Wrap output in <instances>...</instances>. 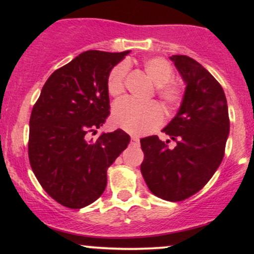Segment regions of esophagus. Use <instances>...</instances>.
<instances>
[{"label":"esophagus","mask_w":254,"mask_h":254,"mask_svg":"<svg viewBox=\"0 0 254 254\" xmlns=\"http://www.w3.org/2000/svg\"><path fill=\"white\" fill-rule=\"evenodd\" d=\"M131 143L132 144H138L139 143V138L137 136H131Z\"/></svg>","instance_id":"34e87169"}]
</instances>
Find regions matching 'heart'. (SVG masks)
<instances>
[{
    "instance_id": "heart-1",
    "label": "heart",
    "mask_w": 254,
    "mask_h": 254,
    "mask_svg": "<svg viewBox=\"0 0 254 254\" xmlns=\"http://www.w3.org/2000/svg\"><path fill=\"white\" fill-rule=\"evenodd\" d=\"M147 76L156 84L155 93L168 110H174L183 103L185 88L173 80L172 64L162 57H148L142 61ZM127 74V63H119L111 69L107 76V92L118 97L125 89ZM112 121L117 127L130 133L143 135L159 127L164 121V111L156 103L137 104L130 99H121L113 105Z\"/></svg>"
}]
</instances>
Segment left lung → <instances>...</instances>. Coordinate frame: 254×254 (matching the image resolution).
<instances>
[{"mask_svg": "<svg viewBox=\"0 0 254 254\" xmlns=\"http://www.w3.org/2000/svg\"><path fill=\"white\" fill-rule=\"evenodd\" d=\"M171 60L186 82L179 112L162 130L176 145L157 136L142 138L141 172L156 197L180 202L202 190L222 162L229 116L222 87L210 72L184 55Z\"/></svg>", "mask_w": 254, "mask_h": 254, "instance_id": "1", "label": "left lung"}]
</instances>
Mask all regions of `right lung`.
Returning <instances> with one entry per match:
<instances>
[{"mask_svg": "<svg viewBox=\"0 0 254 254\" xmlns=\"http://www.w3.org/2000/svg\"><path fill=\"white\" fill-rule=\"evenodd\" d=\"M127 54L82 52L52 72L32 109V171L46 193L66 208L81 209L103 194L107 170L130 142L121 129L88 138L109 117L107 76Z\"/></svg>", "mask_w": 254, "mask_h": 254, "instance_id": "obj_1", "label": "right lung"}]
</instances>
